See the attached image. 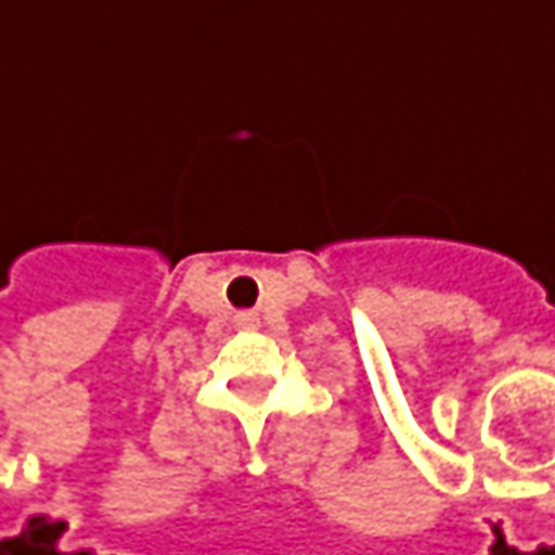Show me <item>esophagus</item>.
<instances>
[{
    "mask_svg": "<svg viewBox=\"0 0 555 555\" xmlns=\"http://www.w3.org/2000/svg\"><path fill=\"white\" fill-rule=\"evenodd\" d=\"M251 324H255V318H249V315H240V327H251Z\"/></svg>",
    "mask_w": 555,
    "mask_h": 555,
    "instance_id": "34e87169",
    "label": "esophagus"
}]
</instances>
